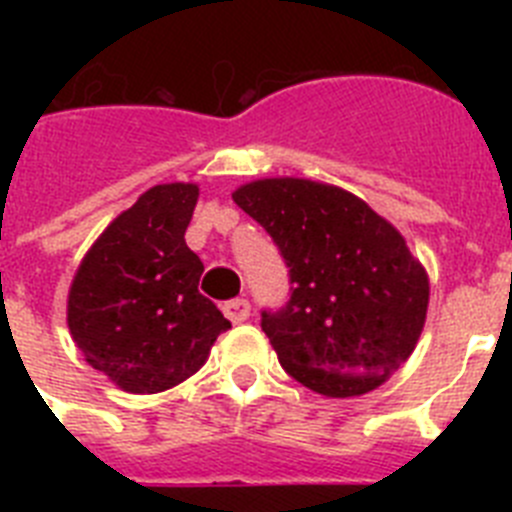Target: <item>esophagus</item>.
Returning a JSON list of instances; mask_svg holds the SVG:
<instances>
[{
    "label": "esophagus",
    "mask_w": 512,
    "mask_h": 512,
    "mask_svg": "<svg viewBox=\"0 0 512 512\" xmlns=\"http://www.w3.org/2000/svg\"><path fill=\"white\" fill-rule=\"evenodd\" d=\"M223 312L230 323H243L251 315V305H248V300H230L223 305Z\"/></svg>",
    "instance_id": "obj_1"
}]
</instances>
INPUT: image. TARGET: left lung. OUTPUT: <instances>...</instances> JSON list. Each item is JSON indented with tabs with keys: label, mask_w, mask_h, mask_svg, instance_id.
I'll use <instances>...</instances> for the list:
<instances>
[{
	"label": "left lung",
	"mask_w": 512,
	"mask_h": 512,
	"mask_svg": "<svg viewBox=\"0 0 512 512\" xmlns=\"http://www.w3.org/2000/svg\"><path fill=\"white\" fill-rule=\"evenodd\" d=\"M282 251L292 297L261 312L289 377L325 397L377 390L410 359L431 284L400 230L333 184L277 176L233 192Z\"/></svg>",
	"instance_id": "obj_1"
}]
</instances>
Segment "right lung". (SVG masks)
<instances>
[{
  "mask_svg": "<svg viewBox=\"0 0 512 512\" xmlns=\"http://www.w3.org/2000/svg\"><path fill=\"white\" fill-rule=\"evenodd\" d=\"M197 184H156L102 230L69 289L66 320L87 364L133 395L200 372L230 320L200 295L205 266L184 233Z\"/></svg>",
  "mask_w": 512,
  "mask_h": 512,
  "instance_id": "obj_1",
  "label": "right lung"
}]
</instances>
